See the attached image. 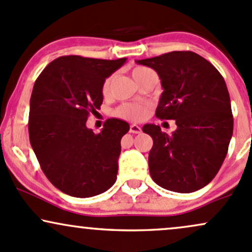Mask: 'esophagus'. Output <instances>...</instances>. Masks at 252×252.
<instances>
[{"mask_svg":"<svg viewBox=\"0 0 252 252\" xmlns=\"http://www.w3.org/2000/svg\"><path fill=\"white\" fill-rule=\"evenodd\" d=\"M141 131H142L141 126H136V124H132V126H130V132H131V134H140Z\"/></svg>","mask_w":252,"mask_h":252,"instance_id":"34e87169","label":"esophagus"}]
</instances>
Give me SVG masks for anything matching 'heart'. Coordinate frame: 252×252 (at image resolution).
Returning <instances> with one entry per match:
<instances>
[{
  "label": "heart",
  "mask_w": 252,
  "mask_h": 252,
  "mask_svg": "<svg viewBox=\"0 0 252 252\" xmlns=\"http://www.w3.org/2000/svg\"><path fill=\"white\" fill-rule=\"evenodd\" d=\"M149 70L148 68L145 67H136L134 68L132 70V76L134 79H136L137 76L141 75L142 73L145 71ZM111 82H112V77L109 76L105 79L103 87H101V91H103V94L107 95L110 92V87H111ZM147 107L145 105H141V104H135V103H124L120 105L117 109L113 111V115L116 117L122 118V120H126V121H140L143 120V118L147 116Z\"/></svg>",
  "instance_id": "obj_1"
}]
</instances>
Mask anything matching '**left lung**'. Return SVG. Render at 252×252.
<instances>
[{"instance_id":"obj_1","label":"left lung","mask_w":252,"mask_h":252,"mask_svg":"<svg viewBox=\"0 0 252 252\" xmlns=\"http://www.w3.org/2000/svg\"><path fill=\"white\" fill-rule=\"evenodd\" d=\"M153 68L164 92L156 116L175 120L172 134L146 124L153 147L149 173L158 185L176 192H193L219 172L233 134V116L225 80L218 69L192 51H172L136 61Z\"/></svg>"}]
</instances>
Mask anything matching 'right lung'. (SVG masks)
Wrapping results in <instances>:
<instances>
[{
	"instance_id": "obj_1",
	"label": "right lung",
	"mask_w": 252,
	"mask_h": 252,
	"mask_svg": "<svg viewBox=\"0 0 252 252\" xmlns=\"http://www.w3.org/2000/svg\"><path fill=\"white\" fill-rule=\"evenodd\" d=\"M126 61L62 56L35 80L30 100V142L44 175L67 195L92 197L115 184L121 139L129 124L110 118L94 134L86 122L100 109L105 79Z\"/></svg>"
}]
</instances>
